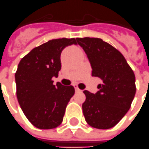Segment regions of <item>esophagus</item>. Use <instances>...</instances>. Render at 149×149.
Wrapping results in <instances>:
<instances>
[{"instance_id": "1", "label": "esophagus", "mask_w": 149, "mask_h": 149, "mask_svg": "<svg viewBox=\"0 0 149 149\" xmlns=\"http://www.w3.org/2000/svg\"><path fill=\"white\" fill-rule=\"evenodd\" d=\"M74 89H75V92H81V90L79 88H78L77 85H74Z\"/></svg>"}]
</instances>
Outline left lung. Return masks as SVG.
Wrapping results in <instances>:
<instances>
[{
    "label": "left lung",
    "instance_id": "1",
    "mask_svg": "<svg viewBox=\"0 0 149 149\" xmlns=\"http://www.w3.org/2000/svg\"><path fill=\"white\" fill-rule=\"evenodd\" d=\"M92 66V75L102 79L99 91H84L85 120L91 127L109 129L127 113L135 95V77L123 55L99 38H78Z\"/></svg>",
    "mask_w": 149,
    "mask_h": 149
}]
</instances>
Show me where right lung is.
Segmentation results:
<instances>
[{
    "label": "right lung",
    "instance_id": "right-lung-1",
    "mask_svg": "<svg viewBox=\"0 0 149 149\" xmlns=\"http://www.w3.org/2000/svg\"><path fill=\"white\" fill-rule=\"evenodd\" d=\"M77 39H56L33 49L19 62L15 74L17 98L26 118L39 129L62 123L65 108L74 94L73 86L53 84L61 68V51Z\"/></svg>",
    "mask_w": 149,
    "mask_h": 149
}]
</instances>
